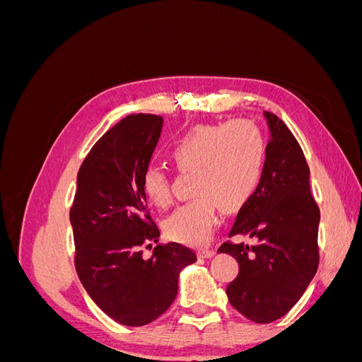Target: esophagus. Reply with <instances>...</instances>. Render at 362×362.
<instances>
[{
  "label": "esophagus",
  "mask_w": 362,
  "mask_h": 362,
  "mask_svg": "<svg viewBox=\"0 0 362 362\" xmlns=\"http://www.w3.org/2000/svg\"><path fill=\"white\" fill-rule=\"evenodd\" d=\"M199 257L201 258H211V257H214V254H216V250L214 249H210V247H205V249H201L199 252Z\"/></svg>",
  "instance_id": "1"
}]
</instances>
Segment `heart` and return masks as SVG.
<instances>
[{"label": "heart", "mask_w": 362, "mask_h": 362, "mask_svg": "<svg viewBox=\"0 0 362 362\" xmlns=\"http://www.w3.org/2000/svg\"><path fill=\"white\" fill-rule=\"evenodd\" d=\"M170 157L180 170L193 172L192 193L196 196L164 221V231L175 242L201 246L217 225V206L222 211L238 210L258 190L266 168V145L254 124L235 120L194 127L175 141ZM141 187L152 204H169V180L163 168H146Z\"/></svg>", "instance_id": "heart-1"}]
</instances>
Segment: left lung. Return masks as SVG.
<instances>
[{
    "instance_id": "obj_1",
    "label": "left lung",
    "mask_w": 362,
    "mask_h": 362,
    "mask_svg": "<svg viewBox=\"0 0 362 362\" xmlns=\"http://www.w3.org/2000/svg\"><path fill=\"white\" fill-rule=\"evenodd\" d=\"M270 129L264 175L255 194L240 208L226 242L217 249L238 261L228 300L246 319L270 323L286 315L319 267L320 210L310 189V168L287 125L264 112Z\"/></svg>"
}]
</instances>
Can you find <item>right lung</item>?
<instances>
[{
	"instance_id": "1",
	"label": "right lung",
	"mask_w": 362,
	"mask_h": 362,
	"mask_svg": "<svg viewBox=\"0 0 362 362\" xmlns=\"http://www.w3.org/2000/svg\"><path fill=\"white\" fill-rule=\"evenodd\" d=\"M157 115H129L96 141L76 177L71 208L75 267L92 300L125 326H144L166 311L184 267L196 254L180 243H158L141 187L161 134Z\"/></svg>"
}]
</instances>
